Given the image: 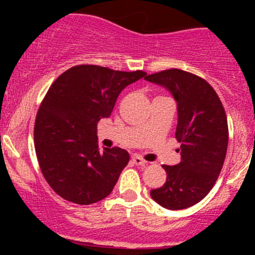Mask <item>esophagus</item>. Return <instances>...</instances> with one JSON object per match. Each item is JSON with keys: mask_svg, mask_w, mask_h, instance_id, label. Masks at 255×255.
<instances>
[{"mask_svg": "<svg viewBox=\"0 0 255 255\" xmlns=\"http://www.w3.org/2000/svg\"><path fill=\"white\" fill-rule=\"evenodd\" d=\"M132 160H133V163L135 164V165L144 166V165H145V164H146V161L144 160L142 156H139V155H133V156H132Z\"/></svg>", "mask_w": 255, "mask_h": 255, "instance_id": "1", "label": "esophagus"}]
</instances>
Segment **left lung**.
<instances>
[{
  "label": "left lung",
  "mask_w": 255,
  "mask_h": 255,
  "mask_svg": "<svg viewBox=\"0 0 255 255\" xmlns=\"http://www.w3.org/2000/svg\"><path fill=\"white\" fill-rule=\"evenodd\" d=\"M145 80L166 87L176 100L175 138L181 144V161L163 165L165 184L151 190L150 196L169 210L194 206L212 189L225 163L228 123L223 105L206 80L180 69L150 74Z\"/></svg>",
  "instance_id": "left-lung-1"
}]
</instances>
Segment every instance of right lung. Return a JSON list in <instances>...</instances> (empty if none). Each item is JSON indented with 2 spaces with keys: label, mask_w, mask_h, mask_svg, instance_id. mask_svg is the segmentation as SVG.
Returning a JSON list of instances; mask_svg holds the SVG:
<instances>
[{
  "label": "right lung",
  "mask_w": 255,
  "mask_h": 255,
  "mask_svg": "<svg viewBox=\"0 0 255 255\" xmlns=\"http://www.w3.org/2000/svg\"><path fill=\"white\" fill-rule=\"evenodd\" d=\"M145 71L76 65L49 87L34 123V148L49 186L66 201L91 205L111 194L129 161L118 146L100 150L96 129L117 97Z\"/></svg>",
  "instance_id": "add662e5"
}]
</instances>
